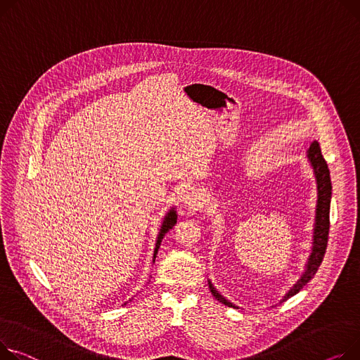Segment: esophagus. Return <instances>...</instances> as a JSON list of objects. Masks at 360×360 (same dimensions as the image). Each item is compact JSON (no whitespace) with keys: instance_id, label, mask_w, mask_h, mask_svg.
Masks as SVG:
<instances>
[{"instance_id":"34e87169","label":"esophagus","mask_w":360,"mask_h":360,"mask_svg":"<svg viewBox=\"0 0 360 360\" xmlns=\"http://www.w3.org/2000/svg\"><path fill=\"white\" fill-rule=\"evenodd\" d=\"M181 198H182V202L186 204V205H195L200 201L201 195L198 193V189H195V188H186L184 193H182Z\"/></svg>"}]
</instances>
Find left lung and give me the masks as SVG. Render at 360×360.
<instances>
[{"mask_svg": "<svg viewBox=\"0 0 360 360\" xmlns=\"http://www.w3.org/2000/svg\"><path fill=\"white\" fill-rule=\"evenodd\" d=\"M308 159L314 167V174L317 178V188H319V202H317V215H316V229H314V246L313 253L309 256V262L307 265V271L301 276V279L292 286L290 292L285 295V300L291 298L297 292H300L304 285L309 282L317 274L321 262L324 259V253L327 249L328 242V230H330V198H331V181H330V171L327 162L324 160L321 155V149L319 141H313L308 149ZM210 291L219 300L221 304L234 307L231 302L224 300L217 291L214 290V286L210 283Z\"/></svg>", "mask_w": 360, "mask_h": 360, "instance_id": "8db88e82", "label": "left lung"}]
</instances>
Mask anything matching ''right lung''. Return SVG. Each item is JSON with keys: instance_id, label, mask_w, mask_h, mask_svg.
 <instances>
[{"instance_id": "right-lung-1", "label": "right lung", "mask_w": 360, "mask_h": 360, "mask_svg": "<svg viewBox=\"0 0 360 360\" xmlns=\"http://www.w3.org/2000/svg\"><path fill=\"white\" fill-rule=\"evenodd\" d=\"M175 223H176V214H175L174 210H171L169 212H167V215L165 217V221H163V224H162V229H160V233H159V237H158L156 249H155V256H156V253H158V249H159V246H160V242H162L163 236L166 234V231H169V229H172V227L175 226Z\"/></svg>"}]
</instances>
